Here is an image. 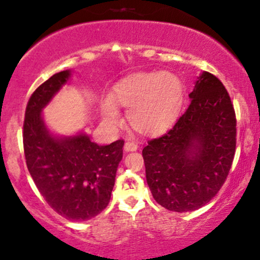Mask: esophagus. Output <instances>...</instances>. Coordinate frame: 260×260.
I'll return each instance as SVG.
<instances>
[{"label":"esophagus","instance_id":"obj_1","mask_svg":"<svg viewBox=\"0 0 260 260\" xmlns=\"http://www.w3.org/2000/svg\"><path fill=\"white\" fill-rule=\"evenodd\" d=\"M138 149V144L135 142H125L124 144V150L125 152H136Z\"/></svg>","mask_w":260,"mask_h":260}]
</instances>
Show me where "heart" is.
<instances>
[{
	"instance_id": "heart-1",
	"label": "heart",
	"mask_w": 260,
	"mask_h": 260,
	"mask_svg": "<svg viewBox=\"0 0 260 260\" xmlns=\"http://www.w3.org/2000/svg\"><path fill=\"white\" fill-rule=\"evenodd\" d=\"M185 87L173 73H138L115 85L111 98L101 102V113L108 124H117L119 112L116 104L128 108L131 125L144 136L167 132L178 118L184 101Z\"/></svg>"
}]
</instances>
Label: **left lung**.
<instances>
[{
  "label": "left lung",
  "instance_id": "1",
  "mask_svg": "<svg viewBox=\"0 0 260 260\" xmlns=\"http://www.w3.org/2000/svg\"><path fill=\"white\" fill-rule=\"evenodd\" d=\"M189 98L173 129L142 152L154 200L175 212L195 211L215 198L236 150V115L223 84L204 71Z\"/></svg>",
  "mask_w": 260,
  "mask_h": 260
}]
</instances>
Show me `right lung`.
<instances>
[{"label": "right lung", "instance_id": "right-lung-1", "mask_svg": "<svg viewBox=\"0 0 260 260\" xmlns=\"http://www.w3.org/2000/svg\"><path fill=\"white\" fill-rule=\"evenodd\" d=\"M71 75V70L55 74L30 96L23 147L30 176L48 205L62 217L82 222L99 215L110 202L124 142L99 145L85 132L60 136L50 131L43 110Z\"/></svg>", "mask_w": 260, "mask_h": 260}]
</instances>
